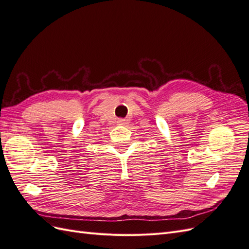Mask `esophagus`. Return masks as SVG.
<instances>
[{
	"instance_id": "34e87169",
	"label": "esophagus",
	"mask_w": 249,
	"mask_h": 249,
	"mask_svg": "<svg viewBox=\"0 0 249 249\" xmlns=\"http://www.w3.org/2000/svg\"><path fill=\"white\" fill-rule=\"evenodd\" d=\"M119 124H126V119H119L117 122Z\"/></svg>"
}]
</instances>
